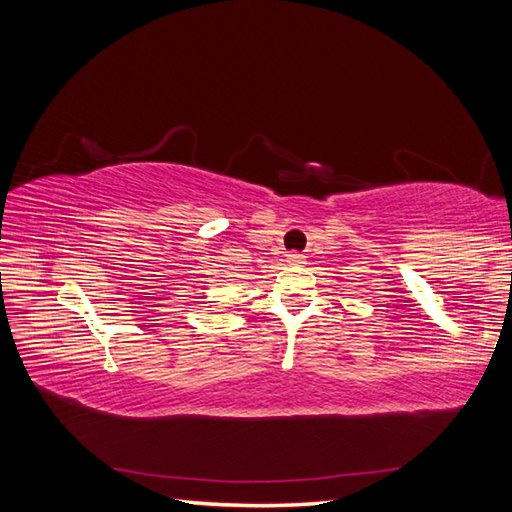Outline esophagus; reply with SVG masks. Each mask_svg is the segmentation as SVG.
<instances>
[{"label": "esophagus", "instance_id": "obj_1", "mask_svg": "<svg viewBox=\"0 0 512 512\" xmlns=\"http://www.w3.org/2000/svg\"><path fill=\"white\" fill-rule=\"evenodd\" d=\"M305 262V256L299 254V252H290L288 254V265H303Z\"/></svg>", "mask_w": 512, "mask_h": 512}]
</instances>
